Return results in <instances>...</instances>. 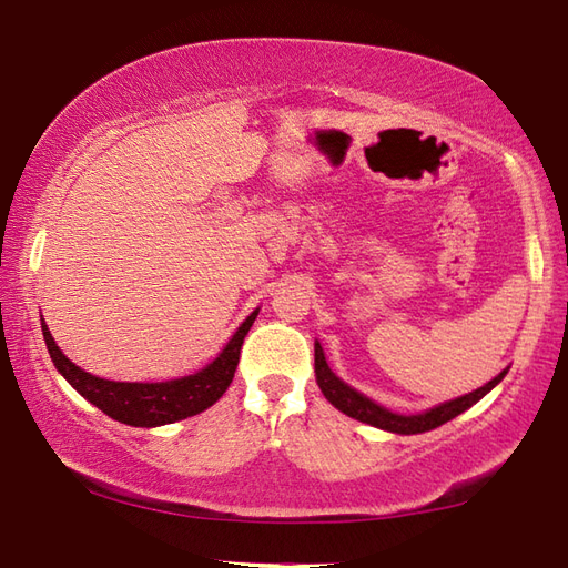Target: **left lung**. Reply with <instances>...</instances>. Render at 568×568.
Instances as JSON below:
<instances>
[{
	"label": "left lung",
	"instance_id": "1",
	"mask_svg": "<svg viewBox=\"0 0 568 568\" xmlns=\"http://www.w3.org/2000/svg\"><path fill=\"white\" fill-rule=\"evenodd\" d=\"M316 353V383L321 393L326 395V400L338 408L341 413H346L348 417H356L361 423H368L373 427H381V430H390V433H400V435H415V433H427L433 427H440L447 420H453L459 413H465L467 408H473L477 400H483L485 395L495 388V385L507 376V371H501L497 378H491L489 383H485L483 388H477L473 393L463 395V398H455L450 403L437 405V408L420 413V415H395L390 410L381 408L378 403L368 400L366 395H361L358 390H353L351 385H346L341 378H336L331 373L328 363L324 358V351L316 344L314 348Z\"/></svg>",
	"mask_w": 568,
	"mask_h": 568
}]
</instances>
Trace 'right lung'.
I'll return each mask as SVG.
<instances>
[{"mask_svg":"<svg viewBox=\"0 0 568 568\" xmlns=\"http://www.w3.org/2000/svg\"><path fill=\"white\" fill-rule=\"evenodd\" d=\"M256 314L260 312H252L244 318L237 334L230 338V344L224 346V351L207 368L197 371L195 376L165 383H118L95 378L63 356L57 341L51 338L47 324H41V331H44V341L53 366L59 368L61 376L67 378L85 400L93 403L95 408L103 410L118 423L133 427H158L175 420H185V417L207 410L210 405H215L222 398L234 378V371H237L244 336H247V331L252 328Z\"/></svg>","mask_w":568,"mask_h":568,"instance_id":"add662e5","label":"right lung"}]
</instances>
